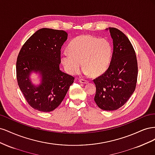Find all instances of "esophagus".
<instances>
[{"instance_id":"34e87169","label":"esophagus","mask_w":155,"mask_h":155,"mask_svg":"<svg viewBox=\"0 0 155 155\" xmlns=\"http://www.w3.org/2000/svg\"><path fill=\"white\" fill-rule=\"evenodd\" d=\"M79 81H80L81 83H87L88 82V81L87 80V79H82V78L79 79Z\"/></svg>"}]
</instances>
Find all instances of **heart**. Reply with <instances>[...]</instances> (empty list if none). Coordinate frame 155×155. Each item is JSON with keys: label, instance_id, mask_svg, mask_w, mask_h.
Returning a JSON list of instances; mask_svg holds the SVG:
<instances>
[{"label": "heart", "instance_id": "heart-1", "mask_svg": "<svg viewBox=\"0 0 155 155\" xmlns=\"http://www.w3.org/2000/svg\"><path fill=\"white\" fill-rule=\"evenodd\" d=\"M67 51L61 58L65 70L75 75L79 72L82 64L84 72L92 77L99 76L106 71L112 55L109 41L91 35H81L72 39Z\"/></svg>", "mask_w": 155, "mask_h": 155}]
</instances>
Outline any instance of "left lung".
I'll list each match as a JSON object with an SVG mask.
<instances>
[{
	"label": "left lung",
	"instance_id": "8db88e82",
	"mask_svg": "<svg viewBox=\"0 0 155 155\" xmlns=\"http://www.w3.org/2000/svg\"><path fill=\"white\" fill-rule=\"evenodd\" d=\"M113 53L109 68L93 79L96 88L94 101L101 109L114 110L122 107L137 86L138 63L130 41L122 31L109 28Z\"/></svg>",
	"mask_w": 155,
	"mask_h": 155
}]
</instances>
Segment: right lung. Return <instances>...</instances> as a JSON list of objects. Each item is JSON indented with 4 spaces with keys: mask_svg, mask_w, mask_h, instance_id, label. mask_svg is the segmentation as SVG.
<instances>
[{
    "mask_svg": "<svg viewBox=\"0 0 155 155\" xmlns=\"http://www.w3.org/2000/svg\"><path fill=\"white\" fill-rule=\"evenodd\" d=\"M63 30L41 28L34 33L18 54L16 74L18 87L26 101L41 112H50L63 100L74 77L59 70L61 48L67 39ZM31 71L39 72L42 83L34 86L29 79Z\"/></svg>",
    "mask_w": 155,
    "mask_h": 155,
    "instance_id": "add662e5",
    "label": "right lung"
}]
</instances>
